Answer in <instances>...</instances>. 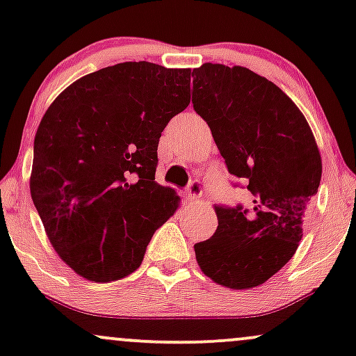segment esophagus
I'll list each match as a JSON object with an SVG mask.
<instances>
[{
    "label": "esophagus",
    "mask_w": 356,
    "mask_h": 356,
    "mask_svg": "<svg viewBox=\"0 0 356 356\" xmlns=\"http://www.w3.org/2000/svg\"><path fill=\"white\" fill-rule=\"evenodd\" d=\"M186 199L187 201H189L191 204H195V202H199L201 201V197H202V187L199 186V182H191L189 184V187H187V191H186Z\"/></svg>",
    "instance_id": "obj_1"
}]
</instances>
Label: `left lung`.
<instances>
[{"instance_id": "left-lung-1", "label": "left lung", "mask_w": 356, "mask_h": 356, "mask_svg": "<svg viewBox=\"0 0 356 356\" xmlns=\"http://www.w3.org/2000/svg\"><path fill=\"white\" fill-rule=\"evenodd\" d=\"M192 104L209 125L229 174L246 179L252 211L214 207L218 229L194 244L214 283L249 289L291 259L321 181L312 127L273 81L244 67L204 63L192 72Z\"/></svg>"}]
</instances>
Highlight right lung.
Wrapping results in <instances>:
<instances>
[{
  "label": "right lung",
  "mask_w": 356,
  "mask_h": 356,
  "mask_svg": "<svg viewBox=\"0 0 356 356\" xmlns=\"http://www.w3.org/2000/svg\"><path fill=\"white\" fill-rule=\"evenodd\" d=\"M191 104V68L125 61L73 81L35 137L31 199L53 249L95 283L142 264L181 197L155 182L157 145Z\"/></svg>",
  "instance_id": "1"
}]
</instances>
